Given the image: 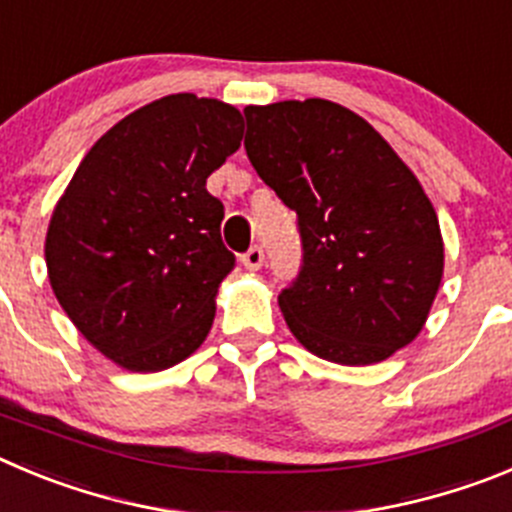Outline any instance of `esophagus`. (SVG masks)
<instances>
[{"instance_id":"obj_1","label":"esophagus","mask_w":512,"mask_h":512,"mask_svg":"<svg viewBox=\"0 0 512 512\" xmlns=\"http://www.w3.org/2000/svg\"><path fill=\"white\" fill-rule=\"evenodd\" d=\"M241 261L248 271H259L261 266H264V251H261L259 246L248 248V251L241 256Z\"/></svg>"}]
</instances>
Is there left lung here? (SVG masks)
Returning a JSON list of instances; mask_svg holds the SVG:
<instances>
[{"label": "left lung", "instance_id": "1", "mask_svg": "<svg viewBox=\"0 0 512 512\" xmlns=\"http://www.w3.org/2000/svg\"><path fill=\"white\" fill-rule=\"evenodd\" d=\"M246 154L299 218L304 266L279 294L322 360L373 365L416 340L444 276L437 210L409 164L325 98L246 106Z\"/></svg>", "mask_w": 512, "mask_h": 512}]
</instances>
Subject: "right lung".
<instances>
[{
  "label": "right lung",
  "mask_w": 512,
  "mask_h": 512,
  "mask_svg": "<svg viewBox=\"0 0 512 512\" xmlns=\"http://www.w3.org/2000/svg\"><path fill=\"white\" fill-rule=\"evenodd\" d=\"M241 139L236 106L172 93L111 126L55 203L50 287L119 368H172L208 337L236 256L220 241L223 203L205 182Z\"/></svg>",
  "instance_id": "obj_1"
}]
</instances>
